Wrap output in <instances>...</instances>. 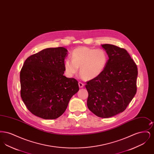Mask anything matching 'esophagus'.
<instances>
[{"mask_svg":"<svg viewBox=\"0 0 154 154\" xmlns=\"http://www.w3.org/2000/svg\"><path fill=\"white\" fill-rule=\"evenodd\" d=\"M84 85L83 83H82V82H79V86L80 88H83V87H84Z\"/></svg>","mask_w":154,"mask_h":154,"instance_id":"obj_1","label":"esophagus"}]
</instances>
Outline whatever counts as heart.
Instances as JSON below:
<instances>
[{"label":"heart","mask_w":154,"mask_h":154,"mask_svg":"<svg viewBox=\"0 0 154 154\" xmlns=\"http://www.w3.org/2000/svg\"><path fill=\"white\" fill-rule=\"evenodd\" d=\"M72 60L67 59L64 63L67 76L73 77L80 68L81 76L86 80H92L102 73L107 63V55L102 50L87 47H79L71 54Z\"/></svg>","instance_id":"1"}]
</instances>
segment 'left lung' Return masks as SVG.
Segmentation results:
<instances>
[{
	"label": "left lung",
	"instance_id": "1",
	"mask_svg": "<svg viewBox=\"0 0 154 154\" xmlns=\"http://www.w3.org/2000/svg\"><path fill=\"white\" fill-rule=\"evenodd\" d=\"M109 59L98 77L87 82L89 110L99 117H111L123 112L136 94L137 67L124 48L103 44Z\"/></svg>",
	"mask_w": 154,
	"mask_h": 154
}]
</instances>
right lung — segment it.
Returning <instances> with one entry per match:
<instances>
[{
  "instance_id": "obj_1",
  "label": "right lung",
  "mask_w": 154,
  "mask_h": 154,
  "mask_svg": "<svg viewBox=\"0 0 154 154\" xmlns=\"http://www.w3.org/2000/svg\"><path fill=\"white\" fill-rule=\"evenodd\" d=\"M67 52L61 47L46 48L30 56L23 63L21 96L27 109L38 117H59L79 90L77 81L63 75Z\"/></svg>"
}]
</instances>
